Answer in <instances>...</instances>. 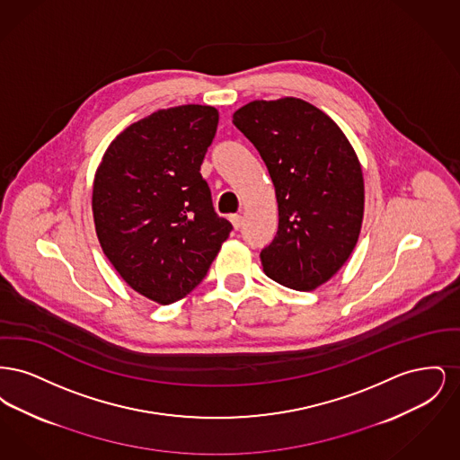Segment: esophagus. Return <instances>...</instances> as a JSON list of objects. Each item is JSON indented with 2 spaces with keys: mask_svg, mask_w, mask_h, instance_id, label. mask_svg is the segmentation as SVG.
Segmentation results:
<instances>
[{
  "mask_svg": "<svg viewBox=\"0 0 460 460\" xmlns=\"http://www.w3.org/2000/svg\"><path fill=\"white\" fill-rule=\"evenodd\" d=\"M229 220L233 222L234 229H240L241 226H243V217L238 216V214H233V216H229Z\"/></svg>",
  "mask_w": 460,
  "mask_h": 460,
  "instance_id": "34e87169",
  "label": "esophagus"
}]
</instances>
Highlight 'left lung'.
Here are the masks:
<instances>
[{
    "label": "left lung",
    "instance_id": "left-lung-1",
    "mask_svg": "<svg viewBox=\"0 0 460 460\" xmlns=\"http://www.w3.org/2000/svg\"><path fill=\"white\" fill-rule=\"evenodd\" d=\"M233 124L259 150L276 188L279 226L261 252L276 283L310 291L350 257L364 217V177L347 136L298 98L255 100Z\"/></svg>",
    "mask_w": 460,
    "mask_h": 460
}]
</instances>
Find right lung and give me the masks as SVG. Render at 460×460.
<instances>
[{
	"instance_id": "obj_1",
	"label": "right lung",
	"mask_w": 460,
	"mask_h": 460,
	"mask_svg": "<svg viewBox=\"0 0 460 460\" xmlns=\"http://www.w3.org/2000/svg\"><path fill=\"white\" fill-rule=\"evenodd\" d=\"M217 124L214 107L158 110L110 143L94 175L103 253L132 289L162 305L203 281L233 231L199 174Z\"/></svg>"
}]
</instances>
